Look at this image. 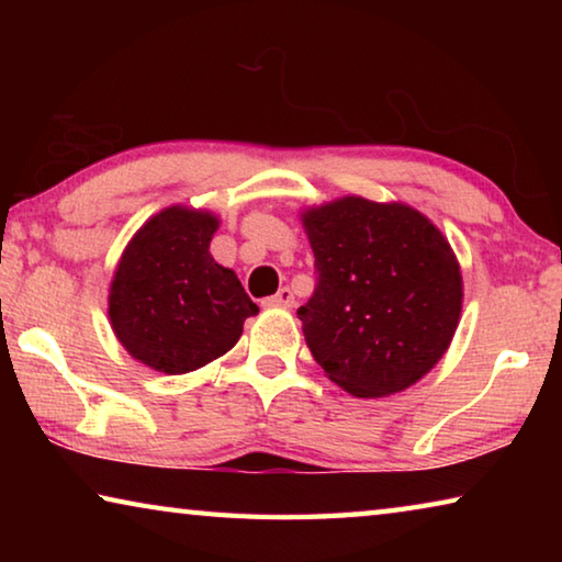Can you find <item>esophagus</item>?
I'll return each instance as SVG.
<instances>
[{"mask_svg": "<svg viewBox=\"0 0 562 562\" xmlns=\"http://www.w3.org/2000/svg\"><path fill=\"white\" fill-rule=\"evenodd\" d=\"M294 304V294L290 288H282L278 294H272V297L265 300V307H292Z\"/></svg>", "mask_w": 562, "mask_h": 562, "instance_id": "obj_1", "label": "esophagus"}]
</instances>
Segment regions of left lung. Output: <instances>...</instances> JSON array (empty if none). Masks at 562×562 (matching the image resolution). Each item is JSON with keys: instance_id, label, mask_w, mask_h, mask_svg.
Instances as JSON below:
<instances>
[{"instance_id": "8db88e82", "label": "left lung", "mask_w": 562, "mask_h": 562, "mask_svg": "<svg viewBox=\"0 0 562 562\" xmlns=\"http://www.w3.org/2000/svg\"><path fill=\"white\" fill-rule=\"evenodd\" d=\"M317 290L297 310L317 364L351 396L404 392L439 364L463 307L453 247L406 203L361 195L300 213Z\"/></svg>"}]
</instances>
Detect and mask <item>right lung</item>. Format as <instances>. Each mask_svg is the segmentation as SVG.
<instances>
[{
    "mask_svg": "<svg viewBox=\"0 0 562 562\" xmlns=\"http://www.w3.org/2000/svg\"><path fill=\"white\" fill-rule=\"evenodd\" d=\"M221 217L170 205L138 227L113 270L109 322L121 347L156 372L188 374L223 357L258 304L211 255Z\"/></svg>",
    "mask_w": 562,
    "mask_h": 562,
    "instance_id": "add662e5",
    "label": "right lung"
}]
</instances>
